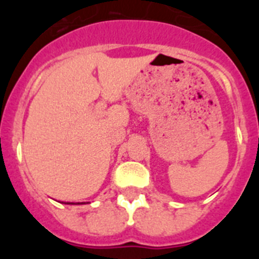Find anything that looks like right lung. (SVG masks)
Wrapping results in <instances>:
<instances>
[{"instance_id":"obj_1","label":"right lung","mask_w":259,"mask_h":259,"mask_svg":"<svg viewBox=\"0 0 259 259\" xmlns=\"http://www.w3.org/2000/svg\"><path fill=\"white\" fill-rule=\"evenodd\" d=\"M67 204H70V203H67ZM71 204H72V203H71ZM77 204H80V203H77Z\"/></svg>"}]
</instances>
